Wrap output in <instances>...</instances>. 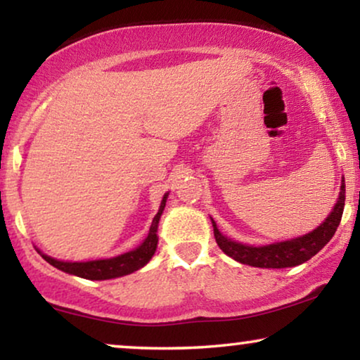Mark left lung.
Here are the masks:
<instances>
[{
  "instance_id": "obj_1",
  "label": "left lung",
  "mask_w": 360,
  "mask_h": 360,
  "mask_svg": "<svg viewBox=\"0 0 360 360\" xmlns=\"http://www.w3.org/2000/svg\"><path fill=\"white\" fill-rule=\"evenodd\" d=\"M344 201H346V185H344L342 180L338 203L334 205V208L331 213H329L328 218L324 219L316 229H313L311 233L290 240H283V243L259 245V248L236 243V240L221 234L218 226H216L214 221L211 219L214 231V239L216 243H218L219 249L223 250L226 255H229V257H233L240 264L252 265V267L260 269L295 267V265L307 262V260L311 259L313 255H316L319 250L331 240L339 223H341Z\"/></svg>"
}]
</instances>
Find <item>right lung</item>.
<instances>
[{
  "mask_svg": "<svg viewBox=\"0 0 360 360\" xmlns=\"http://www.w3.org/2000/svg\"><path fill=\"white\" fill-rule=\"evenodd\" d=\"M167 196H169V193H165L164 198H162L160 208L154 216V219H152L149 234H147L144 243H142L139 248L129 250V252L121 254L112 259L88 260V262H63V260L49 257V255L42 254L41 250H39V254L42 255L44 260H47L49 264L53 265V267L58 270H62V272L77 275V277L88 278V280H108V278L122 277V275L136 272V270L144 267L155 252L157 243H159V238H157V228H159L160 216L164 213Z\"/></svg>",
  "mask_w": 360,
  "mask_h": 360,
  "instance_id": "obj_1",
  "label": "right lung"
}]
</instances>
